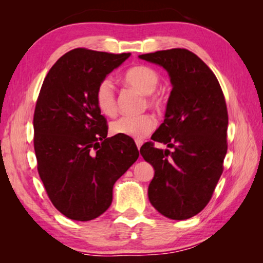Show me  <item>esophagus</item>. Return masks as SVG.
<instances>
[{
    "mask_svg": "<svg viewBox=\"0 0 263 263\" xmlns=\"http://www.w3.org/2000/svg\"><path fill=\"white\" fill-rule=\"evenodd\" d=\"M142 141L141 139H136V145H137V147H138V149H139L140 147H141V145H142Z\"/></svg>",
    "mask_w": 263,
    "mask_h": 263,
    "instance_id": "esophagus-1",
    "label": "esophagus"
}]
</instances>
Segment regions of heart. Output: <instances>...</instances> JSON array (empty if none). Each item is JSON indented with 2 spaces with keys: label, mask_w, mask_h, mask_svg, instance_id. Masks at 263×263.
<instances>
[{
  "label": "heart",
  "mask_w": 263,
  "mask_h": 263,
  "mask_svg": "<svg viewBox=\"0 0 263 263\" xmlns=\"http://www.w3.org/2000/svg\"><path fill=\"white\" fill-rule=\"evenodd\" d=\"M123 82L135 88L145 96V105L161 110L166 105V99L157 91L160 75L157 70L146 65H137L127 68L122 77ZM95 103L102 114L114 117L117 114V97L112 83L109 79H103L97 84L95 90ZM157 122L152 115L142 114L138 116H122L110 124L114 135L127 136L132 138H144L152 132Z\"/></svg>",
  "instance_id": "b5f03b06"
}]
</instances>
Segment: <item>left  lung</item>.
<instances>
[{
  "instance_id": "left-lung-1",
  "label": "left lung",
  "mask_w": 263,
  "mask_h": 263,
  "mask_svg": "<svg viewBox=\"0 0 263 263\" xmlns=\"http://www.w3.org/2000/svg\"><path fill=\"white\" fill-rule=\"evenodd\" d=\"M167 70L173 89L164 121L141 146L154 168L148 185L152 205L164 217L188 219L208 205L224 171L229 115L216 75L185 48L139 55ZM173 148L159 150L154 141Z\"/></svg>"
}]
</instances>
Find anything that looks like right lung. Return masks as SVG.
Masks as SVG:
<instances>
[{
  "instance_id": "right-lung-1",
  "label": "right lung",
  "mask_w": 263,
  "mask_h": 263,
  "mask_svg": "<svg viewBox=\"0 0 263 263\" xmlns=\"http://www.w3.org/2000/svg\"><path fill=\"white\" fill-rule=\"evenodd\" d=\"M130 53L74 48L47 73L33 115L37 169L53 205L88 221L108 210L115 182L139 157L131 137L108 138L95 103L97 84Z\"/></svg>"
}]
</instances>
